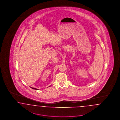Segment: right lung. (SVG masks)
I'll list each match as a JSON object with an SVG mask.
<instances>
[{
	"mask_svg": "<svg viewBox=\"0 0 120 120\" xmlns=\"http://www.w3.org/2000/svg\"><path fill=\"white\" fill-rule=\"evenodd\" d=\"M31 88H32V89H35V90H38L37 89H36V88H33V87H30Z\"/></svg>",
	"mask_w": 120,
	"mask_h": 120,
	"instance_id": "add662e5",
	"label": "right lung"
}]
</instances>
